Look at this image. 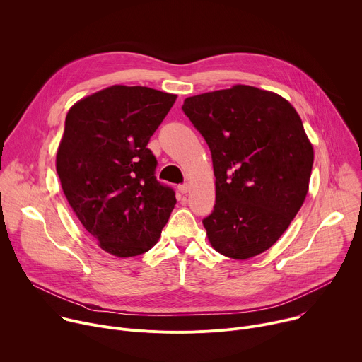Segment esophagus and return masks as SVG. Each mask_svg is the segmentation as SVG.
Returning a JSON list of instances; mask_svg holds the SVG:
<instances>
[{"label": "esophagus", "mask_w": 362, "mask_h": 362, "mask_svg": "<svg viewBox=\"0 0 362 362\" xmlns=\"http://www.w3.org/2000/svg\"><path fill=\"white\" fill-rule=\"evenodd\" d=\"M179 190L180 193H189L190 192V185L189 183H183L179 186Z\"/></svg>", "instance_id": "obj_1"}]
</instances>
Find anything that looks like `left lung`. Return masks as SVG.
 <instances>
[{
	"label": "left lung",
	"instance_id": "8db88e82",
	"mask_svg": "<svg viewBox=\"0 0 362 362\" xmlns=\"http://www.w3.org/2000/svg\"><path fill=\"white\" fill-rule=\"evenodd\" d=\"M185 115L208 143L216 202L203 219L212 247L232 259L268 250L306 197L314 147L282 95L253 86L187 97Z\"/></svg>",
	"mask_w": 362,
	"mask_h": 362
}]
</instances>
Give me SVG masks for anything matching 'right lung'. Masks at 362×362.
Wrapping results in <instances>:
<instances>
[{"instance_id":"add662e5","label":"right lung","mask_w":362,"mask_h":362,"mask_svg":"<svg viewBox=\"0 0 362 362\" xmlns=\"http://www.w3.org/2000/svg\"><path fill=\"white\" fill-rule=\"evenodd\" d=\"M176 94L141 86H110L70 107L56 169L73 212L98 246L117 257L158 243L176 204L154 177L147 148Z\"/></svg>"}]
</instances>
